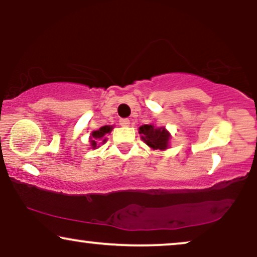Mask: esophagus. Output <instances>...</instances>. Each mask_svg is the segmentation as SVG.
<instances>
[{"label":"esophagus","mask_w":257,"mask_h":257,"mask_svg":"<svg viewBox=\"0 0 257 257\" xmlns=\"http://www.w3.org/2000/svg\"><path fill=\"white\" fill-rule=\"evenodd\" d=\"M119 124H120L121 126H124V127H126V126L130 125V120L127 118H122L119 120Z\"/></svg>","instance_id":"obj_1"}]
</instances>
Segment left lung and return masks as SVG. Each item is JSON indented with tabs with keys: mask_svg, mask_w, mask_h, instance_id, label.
Here are the masks:
<instances>
[{
	"mask_svg": "<svg viewBox=\"0 0 257 257\" xmlns=\"http://www.w3.org/2000/svg\"><path fill=\"white\" fill-rule=\"evenodd\" d=\"M139 135L142 140L152 150L165 151L170 147L171 133L164 126H156L154 124L142 125L139 127Z\"/></svg>",
	"mask_w": 257,
	"mask_h": 257,
	"instance_id": "left-lung-1",
	"label": "left lung"
}]
</instances>
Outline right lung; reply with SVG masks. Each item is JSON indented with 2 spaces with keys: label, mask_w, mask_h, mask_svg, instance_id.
<instances>
[{
  "label": "right lung",
  "mask_w": 257,
  "mask_h": 257,
  "mask_svg": "<svg viewBox=\"0 0 257 257\" xmlns=\"http://www.w3.org/2000/svg\"><path fill=\"white\" fill-rule=\"evenodd\" d=\"M112 130H113V126L105 125V126H101L100 128L96 130V131L91 132L89 142H90L91 147H92V150H96L97 147H99L100 144L106 143V138H105V136L110 135Z\"/></svg>",
  "instance_id": "1"
}]
</instances>
